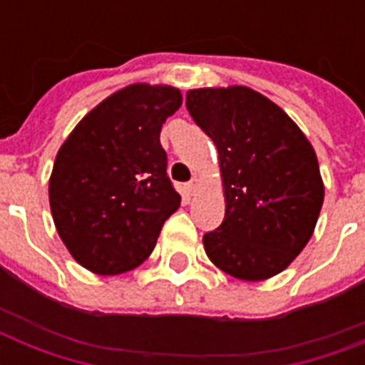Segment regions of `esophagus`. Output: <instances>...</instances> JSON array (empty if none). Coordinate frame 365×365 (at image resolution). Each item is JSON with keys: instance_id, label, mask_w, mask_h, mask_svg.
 Listing matches in <instances>:
<instances>
[{"instance_id": "esophagus-1", "label": "esophagus", "mask_w": 365, "mask_h": 365, "mask_svg": "<svg viewBox=\"0 0 365 365\" xmlns=\"http://www.w3.org/2000/svg\"><path fill=\"white\" fill-rule=\"evenodd\" d=\"M197 187H199V180H197V178H193V180H189V182L185 183V189H187L189 195H195Z\"/></svg>"}]
</instances>
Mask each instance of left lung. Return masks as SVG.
<instances>
[{
  "mask_svg": "<svg viewBox=\"0 0 365 365\" xmlns=\"http://www.w3.org/2000/svg\"><path fill=\"white\" fill-rule=\"evenodd\" d=\"M189 115L216 143L225 193L206 255L240 280L284 271L312 237L324 183L311 142L274 102L248 87L195 88Z\"/></svg>",
  "mask_w": 365,
  "mask_h": 365,
  "instance_id": "8db88e82",
  "label": "left lung"
}]
</instances>
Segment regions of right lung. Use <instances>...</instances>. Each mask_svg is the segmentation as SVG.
Here are the masks:
<instances>
[{
	"instance_id": "right-lung-1",
	"label": "right lung",
	"mask_w": 365,
	"mask_h": 365,
	"mask_svg": "<svg viewBox=\"0 0 365 365\" xmlns=\"http://www.w3.org/2000/svg\"><path fill=\"white\" fill-rule=\"evenodd\" d=\"M180 106L178 88L128 85L88 111L58 149L51 212L66 248L88 271L111 277L142 265L180 208L159 140Z\"/></svg>"
}]
</instances>
